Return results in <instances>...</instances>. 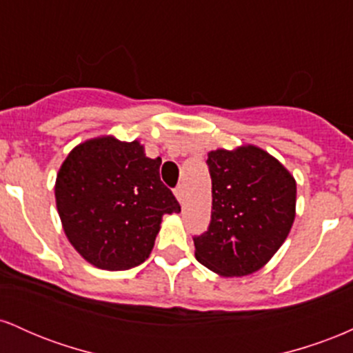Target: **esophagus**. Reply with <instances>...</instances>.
Masks as SVG:
<instances>
[{
  "instance_id": "esophagus-1",
  "label": "esophagus",
  "mask_w": 353,
  "mask_h": 353,
  "mask_svg": "<svg viewBox=\"0 0 353 353\" xmlns=\"http://www.w3.org/2000/svg\"><path fill=\"white\" fill-rule=\"evenodd\" d=\"M174 194H176L177 201H179L181 204H184V199H185V189H184V185H177L176 190H174Z\"/></svg>"
}]
</instances>
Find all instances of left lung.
<instances>
[{
  "label": "left lung",
  "mask_w": 353,
  "mask_h": 353,
  "mask_svg": "<svg viewBox=\"0 0 353 353\" xmlns=\"http://www.w3.org/2000/svg\"><path fill=\"white\" fill-rule=\"evenodd\" d=\"M212 212L208 232L194 237L196 259L222 277L262 269L281 249L295 219L294 176L252 144L208 154Z\"/></svg>",
  "instance_id": "8db88e82"
}]
</instances>
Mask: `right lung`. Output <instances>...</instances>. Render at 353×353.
Segmentation results:
<instances>
[{
    "label": "right lung",
    "instance_id": "right-lung-1",
    "mask_svg": "<svg viewBox=\"0 0 353 353\" xmlns=\"http://www.w3.org/2000/svg\"><path fill=\"white\" fill-rule=\"evenodd\" d=\"M161 157L145 156L139 141L114 136L84 141L56 176V208L64 234L89 264L125 270L151 254L164 214L181 212L159 177Z\"/></svg>",
    "mask_w": 353,
    "mask_h": 353
}]
</instances>
